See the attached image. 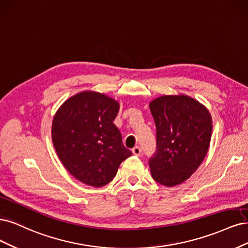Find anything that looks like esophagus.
Instances as JSON below:
<instances>
[{"instance_id":"1","label":"esophagus","mask_w":248,"mask_h":248,"mask_svg":"<svg viewBox=\"0 0 248 248\" xmlns=\"http://www.w3.org/2000/svg\"><path fill=\"white\" fill-rule=\"evenodd\" d=\"M132 153L134 155H137V156H140L141 155V148L139 146H135L133 149H132Z\"/></svg>"}]
</instances>
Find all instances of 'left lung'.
Segmentation results:
<instances>
[{
  "label": "left lung",
  "mask_w": 248,
  "mask_h": 248,
  "mask_svg": "<svg viewBox=\"0 0 248 248\" xmlns=\"http://www.w3.org/2000/svg\"><path fill=\"white\" fill-rule=\"evenodd\" d=\"M156 127V150L149 158L151 176L165 186L189 178L210 145L212 119L187 95H162L149 104Z\"/></svg>",
  "instance_id": "1"
}]
</instances>
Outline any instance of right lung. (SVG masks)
<instances>
[{"label":"right lung","mask_w":248,"mask_h":248,"mask_svg":"<svg viewBox=\"0 0 248 248\" xmlns=\"http://www.w3.org/2000/svg\"><path fill=\"white\" fill-rule=\"evenodd\" d=\"M118 103L107 95L83 92L67 100L52 123V142L66 169L87 186H106L132 151L113 124Z\"/></svg>","instance_id":"add662e5"}]
</instances>
